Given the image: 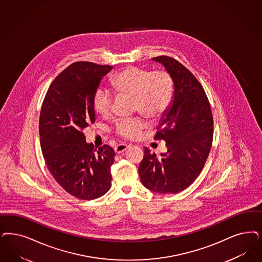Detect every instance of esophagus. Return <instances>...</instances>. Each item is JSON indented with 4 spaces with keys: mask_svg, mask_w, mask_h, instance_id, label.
<instances>
[{
    "mask_svg": "<svg viewBox=\"0 0 262 262\" xmlns=\"http://www.w3.org/2000/svg\"><path fill=\"white\" fill-rule=\"evenodd\" d=\"M129 147V145L126 144H119L115 147V152L117 154L123 153V152H125L126 149Z\"/></svg>",
    "mask_w": 262,
    "mask_h": 262,
    "instance_id": "34e87169",
    "label": "esophagus"
}]
</instances>
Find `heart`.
<instances>
[{"label":"heart","mask_w":262,"mask_h":262,"mask_svg":"<svg viewBox=\"0 0 262 262\" xmlns=\"http://www.w3.org/2000/svg\"><path fill=\"white\" fill-rule=\"evenodd\" d=\"M112 87L121 96L135 99V110L148 119L162 117L169 107L173 98V81L164 71L150 72L139 68H126L112 78ZM112 99L109 92L96 91L93 107L101 117L111 113ZM139 119H123L118 121L115 132L124 138H135L143 127Z\"/></svg>","instance_id":"1"}]
</instances>
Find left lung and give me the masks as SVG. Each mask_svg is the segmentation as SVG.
Instances as JSON below:
<instances>
[{
    "label": "left lung",
    "mask_w": 262,
    "mask_h": 262,
    "mask_svg": "<svg viewBox=\"0 0 262 262\" xmlns=\"http://www.w3.org/2000/svg\"><path fill=\"white\" fill-rule=\"evenodd\" d=\"M170 75L174 92L155 139L166 142V153L158 158L144 148L138 167L141 183L159 193H177L198 178L206 163L213 141V115L207 96L191 72L171 57L159 56Z\"/></svg>",
    "instance_id": "8db88e82"
}]
</instances>
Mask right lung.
Returning a JSON list of instances; mask_svg holds the SVG:
<instances>
[{
	"label": "right lung",
	"instance_id": "right-lung-1",
	"mask_svg": "<svg viewBox=\"0 0 262 262\" xmlns=\"http://www.w3.org/2000/svg\"><path fill=\"white\" fill-rule=\"evenodd\" d=\"M113 68L76 62L51 83L39 116L40 147L57 183L76 199H98L111 188L115 152L108 145L96 151L83 129L96 121L93 99L102 77Z\"/></svg>",
	"mask_w": 262,
	"mask_h": 262
}]
</instances>
